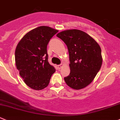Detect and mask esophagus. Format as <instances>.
I'll use <instances>...</instances> for the list:
<instances>
[{
	"label": "esophagus",
	"mask_w": 120,
	"mask_h": 120,
	"mask_svg": "<svg viewBox=\"0 0 120 120\" xmlns=\"http://www.w3.org/2000/svg\"><path fill=\"white\" fill-rule=\"evenodd\" d=\"M63 64H59V66H58V68H59V69H60V68H61V67H63Z\"/></svg>",
	"instance_id": "obj_1"
}]
</instances>
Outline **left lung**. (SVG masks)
I'll list each match as a JSON object with an SVG mask.
<instances>
[{"label":"left lung","mask_w":120,"mask_h":120,"mask_svg":"<svg viewBox=\"0 0 120 120\" xmlns=\"http://www.w3.org/2000/svg\"><path fill=\"white\" fill-rule=\"evenodd\" d=\"M67 46L70 73L64 81L71 88L80 90L91 83L102 65L101 50L90 36L80 30L63 31L57 34Z\"/></svg>","instance_id":"1"}]
</instances>
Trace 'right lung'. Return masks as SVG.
<instances>
[{
  "instance_id": "1",
  "label": "right lung",
  "mask_w": 120,
  "mask_h": 120,
  "mask_svg": "<svg viewBox=\"0 0 120 120\" xmlns=\"http://www.w3.org/2000/svg\"><path fill=\"white\" fill-rule=\"evenodd\" d=\"M57 32L48 26L38 27L26 33L16 47V68L26 85L36 90L46 88L56 71L48 61L47 46Z\"/></svg>"
}]
</instances>
